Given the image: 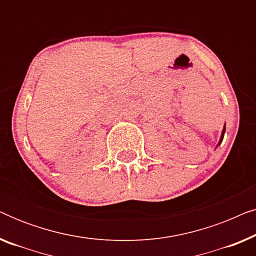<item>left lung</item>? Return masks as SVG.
Masks as SVG:
<instances>
[{"instance_id": "8db88e82", "label": "left lung", "mask_w": 256, "mask_h": 256, "mask_svg": "<svg viewBox=\"0 0 256 256\" xmlns=\"http://www.w3.org/2000/svg\"><path fill=\"white\" fill-rule=\"evenodd\" d=\"M224 134H225V126H224V129H222V138H220V141H219V144L222 143V138H224Z\"/></svg>"}]
</instances>
